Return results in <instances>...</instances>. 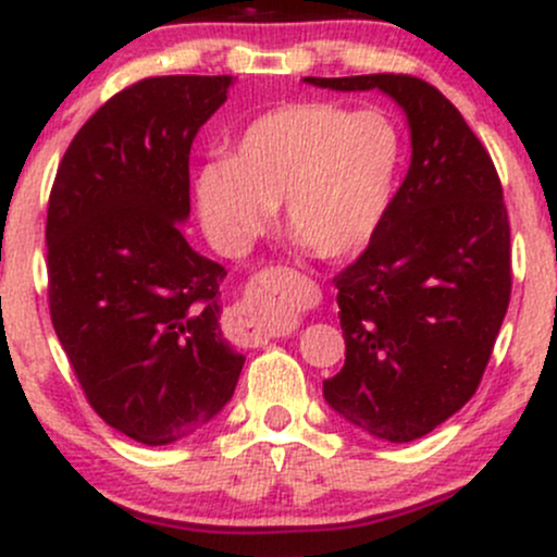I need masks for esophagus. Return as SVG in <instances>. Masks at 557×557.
<instances>
[{
  "instance_id": "obj_1",
  "label": "esophagus",
  "mask_w": 557,
  "mask_h": 557,
  "mask_svg": "<svg viewBox=\"0 0 557 557\" xmlns=\"http://www.w3.org/2000/svg\"><path fill=\"white\" fill-rule=\"evenodd\" d=\"M293 324H296V317L280 304L270 285L259 277L251 280L243 298L235 300V306L225 317L230 337L240 345H261L280 332L290 330Z\"/></svg>"
}]
</instances>
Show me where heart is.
<instances>
[{"label": "heart", "mask_w": 557, "mask_h": 557, "mask_svg": "<svg viewBox=\"0 0 557 557\" xmlns=\"http://www.w3.org/2000/svg\"><path fill=\"white\" fill-rule=\"evenodd\" d=\"M406 140L385 112L293 101L243 131L230 159L198 172L203 227L240 253L277 207L280 225L322 259L359 253L393 207Z\"/></svg>", "instance_id": "obj_1"}]
</instances>
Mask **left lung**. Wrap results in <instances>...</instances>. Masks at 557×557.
I'll use <instances>...</instances> for the list:
<instances>
[{
  "label": "left lung",
  "mask_w": 557,
  "mask_h": 557,
  "mask_svg": "<svg viewBox=\"0 0 557 557\" xmlns=\"http://www.w3.org/2000/svg\"><path fill=\"white\" fill-rule=\"evenodd\" d=\"M393 96L411 168L380 230L332 277L345 367L324 380L332 411L372 437L411 443L469 403L510 300V225L495 164L461 112L413 75L304 78Z\"/></svg>",
  "instance_id": "1"
}]
</instances>
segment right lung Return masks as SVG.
<instances>
[{
	"label": "right lung",
	"mask_w": 557,
	"mask_h": 557,
	"mask_svg": "<svg viewBox=\"0 0 557 557\" xmlns=\"http://www.w3.org/2000/svg\"><path fill=\"white\" fill-rule=\"evenodd\" d=\"M233 75H162L114 94L75 133L49 194V314L86 400L144 445L207 430L246 356L220 330L225 267L201 257L188 159Z\"/></svg>",
	"instance_id": "add662e5"
}]
</instances>
